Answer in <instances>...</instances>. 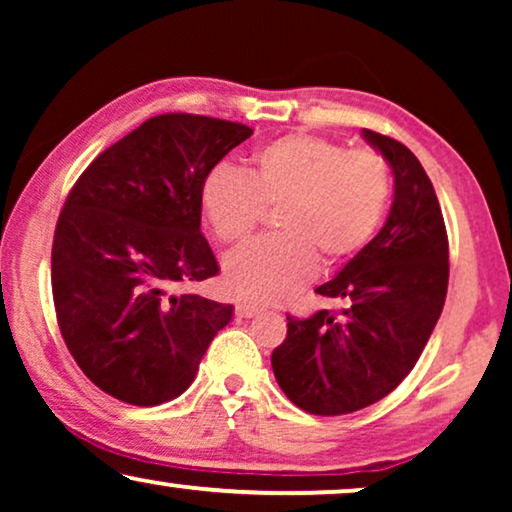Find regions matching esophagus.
<instances>
[{
  "mask_svg": "<svg viewBox=\"0 0 512 512\" xmlns=\"http://www.w3.org/2000/svg\"><path fill=\"white\" fill-rule=\"evenodd\" d=\"M235 312H237V317L251 319V317H256V314H258V307L249 305V303H237L235 305Z\"/></svg>",
  "mask_w": 512,
  "mask_h": 512,
  "instance_id": "obj_1",
  "label": "esophagus"
}]
</instances>
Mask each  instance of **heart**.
Listing matches in <instances>:
<instances>
[{"label":"heart","mask_w":512,"mask_h":512,"mask_svg":"<svg viewBox=\"0 0 512 512\" xmlns=\"http://www.w3.org/2000/svg\"><path fill=\"white\" fill-rule=\"evenodd\" d=\"M391 167L373 149L314 135H286L251 156L247 174L219 165L200 188L202 214L223 244H240L277 209L279 237L247 244L223 263L233 296L270 305L324 268L347 263L368 247L387 214Z\"/></svg>","instance_id":"b5f03b06"}]
</instances>
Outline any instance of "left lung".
<instances>
[{
    "label": "left lung",
    "instance_id": "8db88e82",
    "mask_svg": "<svg viewBox=\"0 0 512 512\" xmlns=\"http://www.w3.org/2000/svg\"><path fill=\"white\" fill-rule=\"evenodd\" d=\"M394 172V202L380 233L331 282L340 312L289 319L272 370L291 403L310 415L368 408L401 384L424 352L447 296V233L436 191L408 146L361 130Z\"/></svg>",
    "mask_w": 512,
    "mask_h": 512
}]
</instances>
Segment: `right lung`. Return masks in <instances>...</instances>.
I'll return each mask as SVG.
<instances>
[{
	"instance_id": "right-lung-1",
	"label": "right lung",
	"mask_w": 512,
	"mask_h": 512,
	"mask_svg": "<svg viewBox=\"0 0 512 512\" xmlns=\"http://www.w3.org/2000/svg\"><path fill=\"white\" fill-rule=\"evenodd\" d=\"M242 123L163 114L102 151L67 195L53 237L51 284L62 338L83 375L130 405L184 394L233 305L177 286L214 277L200 233V188Z\"/></svg>"
}]
</instances>
